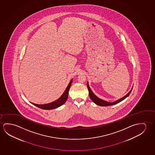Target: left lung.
<instances>
[{
  "mask_svg": "<svg viewBox=\"0 0 155 155\" xmlns=\"http://www.w3.org/2000/svg\"><path fill=\"white\" fill-rule=\"evenodd\" d=\"M87 88H88V89L89 96H90V98H91V100L93 101L95 103V104H96L97 105L103 106V107L114 105V104H117V103H119V102H120L121 101H123V100H124L125 98H127V97L130 95V94L131 93V91H132V89H133V88H132L131 90L126 95L123 96V97L120 98V99H118V100L115 101V102H107V101L103 100H102L101 98H98V97H97V96L93 93V91H91V89L89 86L88 82H87Z\"/></svg>",
  "mask_w": 155,
  "mask_h": 155,
  "instance_id": "obj_1",
  "label": "left lung"
}]
</instances>
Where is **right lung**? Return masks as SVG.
I'll use <instances>...</instances> for the list:
<instances>
[{
  "label": "right lung",
  "instance_id": "1",
  "mask_svg": "<svg viewBox=\"0 0 155 155\" xmlns=\"http://www.w3.org/2000/svg\"><path fill=\"white\" fill-rule=\"evenodd\" d=\"M72 81H73V79H71V81H70L68 86H67L65 91H64V93L56 101H54L51 103L44 104H37L33 103H32V104L38 108L42 109H45V110L53 109H55V108L59 107L60 106H62V104H64V103L66 102V101L67 100L69 89L71 86Z\"/></svg>",
  "mask_w": 155,
  "mask_h": 155
}]
</instances>
